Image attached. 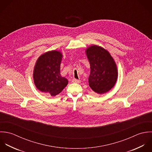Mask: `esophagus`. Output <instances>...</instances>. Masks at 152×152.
I'll list each match as a JSON object with an SVG mask.
<instances>
[{
	"mask_svg": "<svg viewBox=\"0 0 152 152\" xmlns=\"http://www.w3.org/2000/svg\"><path fill=\"white\" fill-rule=\"evenodd\" d=\"M72 82L74 83H80V80H79L77 79H73L72 80Z\"/></svg>",
	"mask_w": 152,
	"mask_h": 152,
	"instance_id": "34e87169",
	"label": "esophagus"
}]
</instances>
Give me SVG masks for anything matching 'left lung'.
<instances>
[{
    "mask_svg": "<svg viewBox=\"0 0 152 152\" xmlns=\"http://www.w3.org/2000/svg\"><path fill=\"white\" fill-rule=\"evenodd\" d=\"M86 53L91 66L89 86L98 94L109 91L118 79L117 67L113 58L107 50L96 45L89 47Z\"/></svg>",
    "mask_w": 152,
    "mask_h": 152,
    "instance_id": "8db88e82",
    "label": "left lung"
}]
</instances>
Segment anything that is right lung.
I'll return each mask as SVG.
<instances>
[{"mask_svg": "<svg viewBox=\"0 0 152 152\" xmlns=\"http://www.w3.org/2000/svg\"><path fill=\"white\" fill-rule=\"evenodd\" d=\"M62 54L52 50L42 55L36 61L33 70L34 83L40 91L52 96L59 94L67 86L68 80L60 73Z\"/></svg>", "mask_w": 152, "mask_h": 152, "instance_id": "1", "label": "right lung"}]
</instances>
